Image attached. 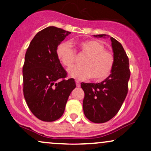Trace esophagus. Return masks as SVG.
<instances>
[{"label": "esophagus", "mask_w": 151, "mask_h": 151, "mask_svg": "<svg viewBox=\"0 0 151 151\" xmlns=\"http://www.w3.org/2000/svg\"><path fill=\"white\" fill-rule=\"evenodd\" d=\"M75 83H76V85H77V86H78V87L80 86V82H79V81H76Z\"/></svg>", "instance_id": "1"}]
</instances>
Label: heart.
<instances>
[{
    "instance_id": "obj_1",
    "label": "heart",
    "mask_w": 151,
    "mask_h": 151,
    "mask_svg": "<svg viewBox=\"0 0 151 151\" xmlns=\"http://www.w3.org/2000/svg\"><path fill=\"white\" fill-rule=\"evenodd\" d=\"M76 52L86 56L82 60V66H75L68 71L70 77L79 80L91 77L93 81L100 82L106 79L111 74L115 64V57L111 52L97 40L79 42L73 49L69 43L60 44L56 49L58 60L66 68H70L76 62Z\"/></svg>"
}]
</instances>
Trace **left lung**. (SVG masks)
Wrapping results in <instances>:
<instances>
[{"mask_svg": "<svg viewBox=\"0 0 151 151\" xmlns=\"http://www.w3.org/2000/svg\"><path fill=\"white\" fill-rule=\"evenodd\" d=\"M106 35H97L104 37ZM115 57L111 74L101 83H81L84 91L83 110L85 116L93 123H105L120 110L126 97L131 75L129 58L119 41L110 37Z\"/></svg>", "mask_w": 151, "mask_h": 151, "instance_id": "8db88e82", "label": "left lung"}]
</instances>
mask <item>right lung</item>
Here are the masks:
<instances>
[{"label":"right lung","instance_id":"1","mask_svg":"<svg viewBox=\"0 0 151 151\" xmlns=\"http://www.w3.org/2000/svg\"><path fill=\"white\" fill-rule=\"evenodd\" d=\"M70 32L50 26L35 35L27 47L22 67L23 95L34 116L43 121L60 119L69 96L76 87L74 79L58 60L56 49Z\"/></svg>","mask_w":151,"mask_h":151}]
</instances>
